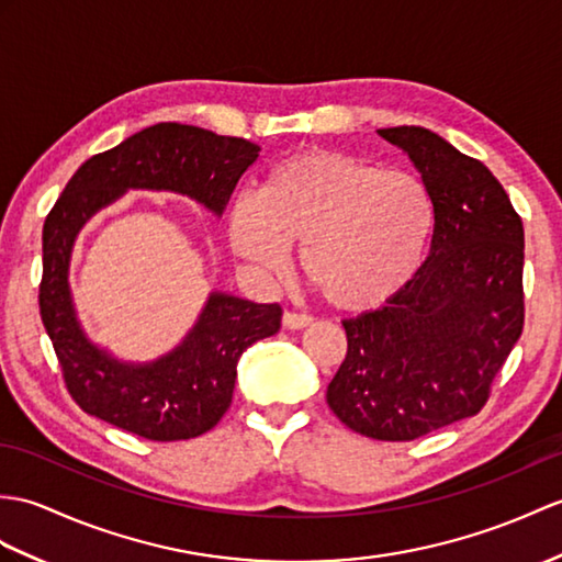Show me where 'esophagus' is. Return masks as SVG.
Wrapping results in <instances>:
<instances>
[{"label": "esophagus", "instance_id": "esophagus-1", "mask_svg": "<svg viewBox=\"0 0 562 562\" xmlns=\"http://www.w3.org/2000/svg\"><path fill=\"white\" fill-rule=\"evenodd\" d=\"M308 323H311V316H306V313H296V311L282 313V325L286 330H302Z\"/></svg>", "mask_w": 562, "mask_h": 562}]
</instances>
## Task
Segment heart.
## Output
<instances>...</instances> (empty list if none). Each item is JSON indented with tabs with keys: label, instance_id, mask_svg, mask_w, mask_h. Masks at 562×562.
<instances>
[{
	"label": "heart",
	"instance_id": "b5f03b06",
	"mask_svg": "<svg viewBox=\"0 0 562 562\" xmlns=\"http://www.w3.org/2000/svg\"><path fill=\"white\" fill-rule=\"evenodd\" d=\"M436 211L419 177L359 155L302 148L268 169L263 189L234 195V254L258 276H280L299 246V268L333 308L385 306L419 272Z\"/></svg>",
	"mask_w": 562,
	"mask_h": 562
}]
</instances>
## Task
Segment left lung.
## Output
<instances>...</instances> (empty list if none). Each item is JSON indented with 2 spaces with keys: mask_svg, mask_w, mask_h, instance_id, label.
Returning a JSON list of instances; mask_svg holds the SVG:
<instances>
[{
  "mask_svg": "<svg viewBox=\"0 0 562 562\" xmlns=\"http://www.w3.org/2000/svg\"><path fill=\"white\" fill-rule=\"evenodd\" d=\"M409 155L436 211L428 256L385 306L342 321L328 385L337 419L414 440L474 416L525 328V227L491 169L424 126L378 128Z\"/></svg>",
  "mask_w": 562,
  "mask_h": 562,
  "instance_id": "left-lung-1",
  "label": "left lung"
}]
</instances>
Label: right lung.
<instances>
[{
	"mask_svg": "<svg viewBox=\"0 0 562 562\" xmlns=\"http://www.w3.org/2000/svg\"><path fill=\"white\" fill-rule=\"evenodd\" d=\"M260 148L207 128L162 122L86 160L43 227L41 318L69 395L86 414L146 440H189L211 430L232 404L237 361L280 330V304L213 292L177 349L150 363H122L81 330L69 292L76 234L128 189L177 191L222 215Z\"/></svg>",
	"mask_w": 562,
	"mask_h": 562,
	"instance_id": "1",
	"label": "right lung"
}]
</instances>
